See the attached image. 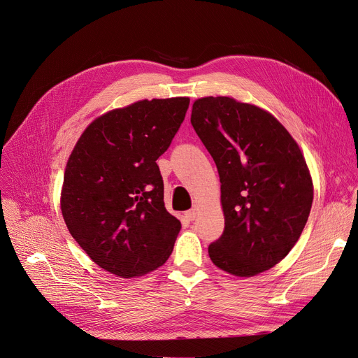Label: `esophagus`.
Returning <instances> with one entry per match:
<instances>
[{
    "mask_svg": "<svg viewBox=\"0 0 358 358\" xmlns=\"http://www.w3.org/2000/svg\"><path fill=\"white\" fill-rule=\"evenodd\" d=\"M197 210L196 208H192V210H189V211H187L185 213V217L189 220V221H194V220H196L197 218Z\"/></svg>",
    "mask_w": 358,
    "mask_h": 358,
    "instance_id": "obj_1",
    "label": "esophagus"
}]
</instances>
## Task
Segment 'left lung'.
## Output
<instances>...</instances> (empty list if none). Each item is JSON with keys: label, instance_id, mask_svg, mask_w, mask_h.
Listing matches in <instances>:
<instances>
[{"label": "left lung", "instance_id": "left-lung-1", "mask_svg": "<svg viewBox=\"0 0 358 358\" xmlns=\"http://www.w3.org/2000/svg\"><path fill=\"white\" fill-rule=\"evenodd\" d=\"M191 124L221 182L224 233L208 247L211 262L236 277L270 270L310 215L314 187L303 151L271 113L233 96L196 100Z\"/></svg>", "mask_w": 358, "mask_h": 358}]
</instances>
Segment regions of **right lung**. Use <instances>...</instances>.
Listing matches in <instances>:
<instances>
[{"label": "right lung", "instance_id": "obj_1", "mask_svg": "<svg viewBox=\"0 0 358 358\" xmlns=\"http://www.w3.org/2000/svg\"><path fill=\"white\" fill-rule=\"evenodd\" d=\"M188 96L140 100L96 117L73 148L61 187L67 229L92 262L121 278L164 264L181 222L164 206L157 159L185 117Z\"/></svg>", "mask_w": 358, "mask_h": 358}]
</instances>
